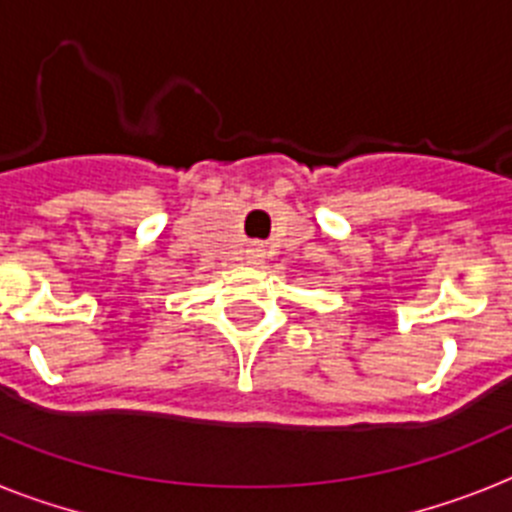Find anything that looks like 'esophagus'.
Listing matches in <instances>:
<instances>
[{
	"instance_id": "esophagus-1",
	"label": "esophagus",
	"mask_w": 512,
	"mask_h": 512,
	"mask_svg": "<svg viewBox=\"0 0 512 512\" xmlns=\"http://www.w3.org/2000/svg\"><path fill=\"white\" fill-rule=\"evenodd\" d=\"M261 259H264V251H261L259 246L248 248V261H251V264H256V261H261Z\"/></svg>"
}]
</instances>
